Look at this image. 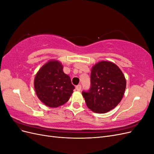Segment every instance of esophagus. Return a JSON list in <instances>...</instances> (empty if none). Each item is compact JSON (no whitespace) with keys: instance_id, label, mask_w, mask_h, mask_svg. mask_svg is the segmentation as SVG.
I'll return each instance as SVG.
<instances>
[{"instance_id":"34e87169","label":"esophagus","mask_w":154,"mask_h":154,"mask_svg":"<svg viewBox=\"0 0 154 154\" xmlns=\"http://www.w3.org/2000/svg\"><path fill=\"white\" fill-rule=\"evenodd\" d=\"M76 89L78 91H80L81 89H82V85H78L76 86Z\"/></svg>"}]
</instances>
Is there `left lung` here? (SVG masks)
<instances>
[{
	"mask_svg": "<svg viewBox=\"0 0 154 154\" xmlns=\"http://www.w3.org/2000/svg\"><path fill=\"white\" fill-rule=\"evenodd\" d=\"M91 87L82 92L86 105L97 114L114 109L122 101L127 82L118 66L109 61H101L93 66L91 74Z\"/></svg>",
	"mask_w": 154,
	"mask_h": 154,
	"instance_id": "obj_1",
	"label": "left lung"
}]
</instances>
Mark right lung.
I'll list each match as a JSON object with an SVG mask.
<instances>
[{
  "label": "right lung",
  "instance_id": "right-lung-1",
  "mask_svg": "<svg viewBox=\"0 0 154 154\" xmlns=\"http://www.w3.org/2000/svg\"><path fill=\"white\" fill-rule=\"evenodd\" d=\"M63 68L61 62L51 60L39 69L35 78L37 97L51 108H57L67 103L74 89L71 78L63 72Z\"/></svg>",
  "mask_w": 154,
  "mask_h": 154
}]
</instances>
